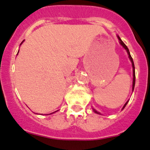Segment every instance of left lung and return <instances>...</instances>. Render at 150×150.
<instances>
[{"instance_id":"left-lung-1","label":"left lung","mask_w":150,"mask_h":150,"mask_svg":"<svg viewBox=\"0 0 150 150\" xmlns=\"http://www.w3.org/2000/svg\"><path fill=\"white\" fill-rule=\"evenodd\" d=\"M117 38H118V39H119V41H120V45H121L122 46H123V47L124 48L125 50H126V52H127V53H128V55H129V58L130 61H131V62H132V68H133V82H132V91H133V90H134V84H135V72H134V62H133V59H132V58L131 55H130L129 50V49H128V47H127V46H126V45H125L124 43H123V41H122L121 39H120V37H119V36H118V35H117ZM128 102H129V100H128V101H127V102L126 103H125V105H123V108H122V109H123V108H124L125 107H126V104L128 103ZM93 110H94V112H95V113H97V114H99V115H100V112H97V111H96V110L94 109V108H93Z\"/></svg>"}]
</instances>
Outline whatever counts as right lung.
<instances>
[{"label":"right lung","instance_id":"obj_1","mask_svg":"<svg viewBox=\"0 0 150 150\" xmlns=\"http://www.w3.org/2000/svg\"><path fill=\"white\" fill-rule=\"evenodd\" d=\"M23 42H24V41H23ZM22 42H21V43H22ZM54 112H53V113H54ZM53 113H50V114H53Z\"/></svg>","mask_w":150,"mask_h":150}]
</instances>
